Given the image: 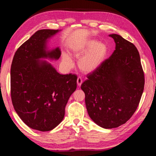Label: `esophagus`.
Here are the masks:
<instances>
[{"instance_id":"34e87169","label":"esophagus","mask_w":156,"mask_h":156,"mask_svg":"<svg viewBox=\"0 0 156 156\" xmlns=\"http://www.w3.org/2000/svg\"><path fill=\"white\" fill-rule=\"evenodd\" d=\"M82 83H83V80L81 77H78L77 78V85L79 87H80L82 84Z\"/></svg>"}]
</instances>
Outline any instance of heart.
I'll use <instances>...</instances> for the list:
<instances>
[{"instance_id":"heart-1","label":"heart","mask_w":156,"mask_h":156,"mask_svg":"<svg viewBox=\"0 0 156 156\" xmlns=\"http://www.w3.org/2000/svg\"><path fill=\"white\" fill-rule=\"evenodd\" d=\"M108 53V48L104 43H98L96 40H90L85 44L75 47L73 55L79 57L78 66L84 73H91L100 68L104 62ZM63 62L69 67L72 66V60L67 54H64L62 58Z\"/></svg>"}]
</instances>
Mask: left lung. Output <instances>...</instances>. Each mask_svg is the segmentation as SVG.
Instances as JSON below:
<instances>
[{"mask_svg":"<svg viewBox=\"0 0 156 156\" xmlns=\"http://www.w3.org/2000/svg\"><path fill=\"white\" fill-rule=\"evenodd\" d=\"M116 48L101 66L90 73L81 89L90 119L112 129L130 119L137 108L144 87L140 55L133 44L118 34L109 35Z\"/></svg>","mask_w":156,"mask_h":156,"instance_id":"obj_1","label":"left lung"}]
</instances>
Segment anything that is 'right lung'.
Returning a JSON list of instances; mask_svg holds the SVG:
<instances>
[{"label":"right lung","mask_w":156,"mask_h":156,"mask_svg":"<svg viewBox=\"0 0 156 156\" xmlns=\"http://www.w3.org/2000/svg\"><path fill=\"white\" fill-rule=\"evenodd\" d=\"M58 30L35 32L16 51L11 66L10 93L18 116L32 129L48 131L64 119L65 107L77 88V75H62L40 58L57 60L58 48L47 51V40Z\"/></svg>","instance_id":"1"}]
</instances>
